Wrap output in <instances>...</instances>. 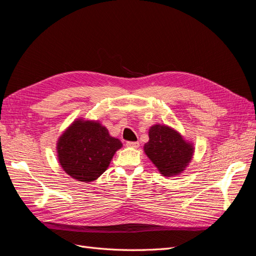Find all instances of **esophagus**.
<instances>
[{
    "mask_svg": "<svg viewBox=\"0 0 256 256\" xmlns=\"http://www.w3.org/2000/svg\"><path fill=\"white\" fill-rule=\"evenodd\" d=\"M126 145L129 147H134V148H136V147H138V145H140V143L138 142H127Z\"/></svg>",
    "mask_w": 256,
    "mask_h": 256,
    "instance_id": "esophagus-1",
    "label": "esophagus"
}]
</instances>
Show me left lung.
<instances>
[{
    "label": "left lung",
    "mask_w": 256,
    "mask_h": 256,
    "mask_svg": "<svg viewBox=\"0 0 256 256\" xmlns=\"http://www.w3.org/2000/svg\"><path fill=\"white\" fill-rule=\"evenodd\" d=\"M148 134L150 141L144 145V152L160 173L164 176L180 174L192 158V146L168 126L154 125Z\"/></svg>",
    "instance_id": "left-lung-1"
}]
</instances>
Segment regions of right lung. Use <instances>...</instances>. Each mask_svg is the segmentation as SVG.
Here are the masks:
<instances>
[{
	"mask_svg": "<svg viewBox=\"0 0 256 256\" xmlns=\"http://www.w3.org/2000/svg\"><path fill=\"white\" fill-rule=\"evenodd\" d=\"M122 146L99 122L76 120L60 138L58 160L64 171L79 182L97 180Z\"/></svg>",
	"mask_w": 256,
	"mask_h": 256,
	"instance_id": "add662e5",
	"label": "right lung"
}]
</instances>
